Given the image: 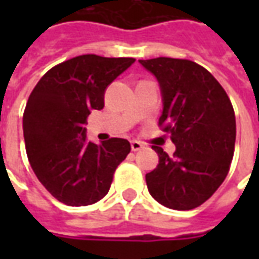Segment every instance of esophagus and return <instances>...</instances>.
Masks as SVG:
<instances>
[{"label":"esophagus","mask_w":259,"mask_h":259,"mask_svg":"<svg viewBox=\"0 0 259 259\" xmlns=\"http://www.w3.org/2000/svg\"><path fill=\"white\" fill-rule=\"evenodd\" d=\"M130 146H132V150H133V151H140L141 148H143V144L137 140H132Z\"/></svg>","instance_id":"obj_1"}]
</instances>
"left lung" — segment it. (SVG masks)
<instances>
[{
    "instance_id": "left-lung-1",
    "label": "left lung",
    "mask_w": 259,
    "mask_h": 259,
    "mask_svg": "<svg viewBox=\"0 0 259 259\" xmlns=\"http://www.w3.org/2000/svg\"><path fill=\"white\" fill-rule=\"evenodd\" d=\"M159 81L163 111L158 126L170 133L176 151L161 147L159 163L146 175L150 194L162 205L189 211L222 185L233 159L236 118L230 98L213 76L189 59H140Z\"/></svg>"
}]
</instances>
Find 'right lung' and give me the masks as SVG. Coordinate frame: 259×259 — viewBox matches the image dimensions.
Returning a JSON list of instances; mask_svg holds the SVG:
<instances>
[{"label": "right lung", "mask_w": 259, "mask_h": 259, "mask_svg": "<svg viewBox=\"0 0 259 259\" xmlns=\"http://www.w3.org/2000/svg\"><path fill=\"white\" fill-rule=\"evenodd\" d=\"M135 61L79 55L50 69L31 91L23 112L27 158L41 185L66 205L105 197L130 152L124 139L91 143L84 126L91 111L104 108L105 89Z\"/></svg>", "instance_id": "obj_1"}]
</instances>
